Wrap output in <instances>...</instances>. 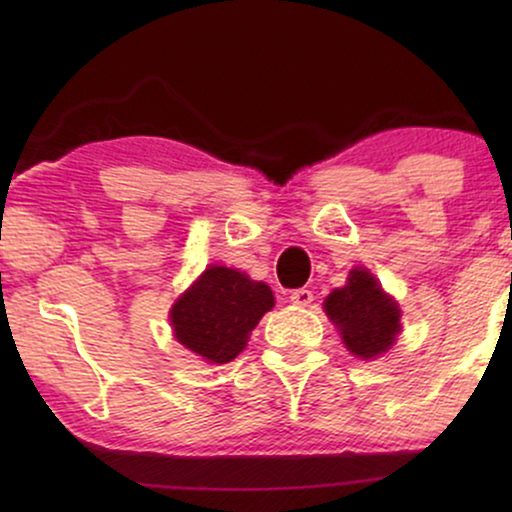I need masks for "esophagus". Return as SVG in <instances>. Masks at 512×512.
Masks as SVG:
<instances>
[{
  "label": "esophagus",
  "mask_w": 512,
  "mask_h": 512,
  "mask_svg": "<svg viewBox=\"0 0 512 512\" xmlns=\"http://www.w3.org/2000/svg\"><path fill=\"white\" fill-rule=\"evenodd\" d=\"M291 303L293 305H298V307H307L314 300V293L310 291V289H296V291H291Z\"/></svg>",
  "instance_id": "34e87169"
}]
</instances>
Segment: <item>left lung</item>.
<instances>
[{"instance_id":"obj_1","label":"left lung","mask_w":512,"mask_h":512,"mask_svg":"<svg viewBox=\"0 0 512 512\" xmlns=\"http://www.w3.org/2000/svg\"><path fill=\"white\" fill-rule=\"evenodd\" d=\"M324 310L338 326L345 347L359 359L384 354L401 333V307L363 268H354L342 289L328 293Z\"/></svg>"}]
</instances>
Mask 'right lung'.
I'll use <instances>...</instances> for the list:
<instances>
[{
	"label": "right lung",
	"instance_id": "right-lung-1",
	"mask_svg": "<svg viewBox=\"0 0 512 512\" xmlns=\"http://www.w3.org/2000/svg\"><path fill=\"white\" fill-rule=\"evenodd\" d=\"M272 305L275 296L265 282L226 265H209L172 305L174 338L209 363H228L247 347L249 333Z\"/></svg>",
	"mask_w": 512,
	"mask_h": 512
}]
</instances>
